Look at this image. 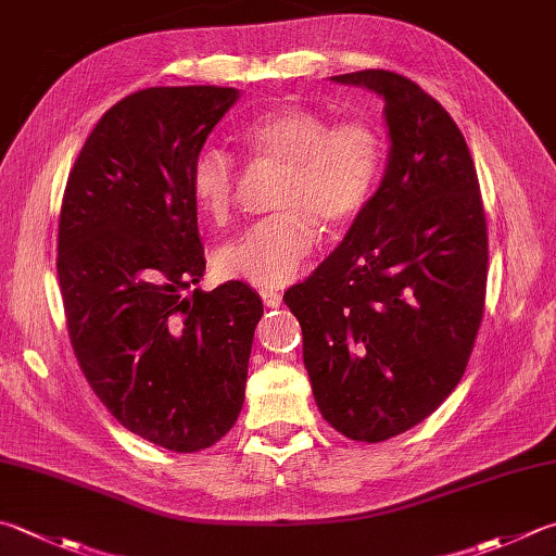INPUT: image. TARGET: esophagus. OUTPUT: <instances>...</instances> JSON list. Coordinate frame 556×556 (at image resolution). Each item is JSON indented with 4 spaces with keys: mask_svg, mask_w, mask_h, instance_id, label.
<instances>
[{
    "mask_svg": "<svg viewBox=\"0 0 556 556\" xmlns=\"http://www.w3.org/2000/svg\"><path fill=\"white\" fill-rule=\"evenodd\" d=\"M261 300H264L266 307H280L282 295L276 290H261Z\"/></svg>",
    "mask_w": 556,
    "mask_h": 556,
    "instance_id": "obj_1",
    "label": "esophagus"
}]
</instances>
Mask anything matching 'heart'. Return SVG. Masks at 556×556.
<instances>
[{
	"label": "heart",
	"mask_w": 556,
	"mask_h": 556,
	"mask_svg": "<svg viewBox=\"0 0 556 556\" xmlns=\"http://www.w3.org/2000/svg\"><path fill=\"white\" fill-rule=\"evenodd\" d=\"M239 140L254 160L282 162L278 207L229 242L217 256L219 274L256 288H280L305 270L319 244V219L343 225L358 215L380 179L384 144L370 123L343 121L282 103L249 118ZM237 162L219 148L193 156V203L211 223H225L237 195Z\"/></svg>",
	"instance_id": "b5f03b06"
}]
</instances>
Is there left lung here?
Segmentation results:
<instances>
[{"instance_id": "1", "label": "left lung", "mask_w": 556, "mask_h": 556, "mask_svg": "<svg viewBox=\"0 0 556 556\" xmlns=\"http://www.w3.org/2000/svg\"><path fill=\"white\" fill-rule=\"evenodd\" d=\"M331 79L384 99L390 156L343 242L282 300L321 416L380 443L463 380L484 314L486 217L465 135L431 93L387 70Z\"/></svg>"}]
</instances>
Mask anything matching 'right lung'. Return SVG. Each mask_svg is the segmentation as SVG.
I'll list each match as a JSON object with an SVG mask.
<instances>
[{
    "mask_svg": "<svg viewBox=\"0 0 556 556\" xmlns=\"http://www.w3.org/2000/svg\"><path fill=\"white\" fill-rule=\"evenodd\" d=\"M229 87H150L115 103L84 142L60 211L58 280L70 341L103 406L174 453L235 426L261 298L211 292L188 186L193 156L235 106Z\"/></svg>",
    "mask_w": 556,
    "mask_h": 556,
    "instance_id": "1",
    "label": "right lung"
}]
</instances>
